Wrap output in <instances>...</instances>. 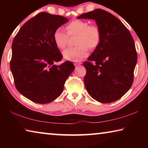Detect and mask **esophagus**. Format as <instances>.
Masks as SVG:
<instances>
[{
    "instance_id": "esophagus-1",
    "label": "esophagus",
    "mask_w": 148,
    "mask_h": 148,
    "mask_svg": "<svg viewBox=\"0 0 148 148\" xmlns=\"http://www.w3.org/2000/svg\"><path fill=\"white\" fill-rule=\"evenodd\" d=\"M82 64L81 62H74V66H78V65H80V64Z\"/></svg>"
}]
</instances>
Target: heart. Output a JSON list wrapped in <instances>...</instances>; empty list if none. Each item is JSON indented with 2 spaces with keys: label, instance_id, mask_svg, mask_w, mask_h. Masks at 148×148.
Wrapping results in <instances>:
<instances>
[{
  "label": "heart",
  "instance_id": "1",
  "mask_svg": "<svg viewBox=\"0 0 148 148\" xmlns=\"http://www.w3.org/2000/svg\"><path fill=\"white\" fill-rule=\"evenodd\" d=\"M66 32L57 29L53 34L56 46L63 49L68 44L69 36L76 35L74 47H69L62 52L64 58L68 61H79L88 56L89 49H95L99 46L101 40V31L97 25H89L83 20H74L66 26Z\"/></svg>",
  "mask_w": 148,
  "mask_h": 148
}]
</instances>
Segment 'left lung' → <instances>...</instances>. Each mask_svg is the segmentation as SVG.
<instances>
[{"label":"left lung","instance_id":"left-lung-1","mask_svg":"<svg viewBox=\"0 0 148 148\" xmlns=\"http://www.w3.org/2000/svg\"><path fill=\"white\" fill-rule=\"evenodd\" d=\"M77 18L95 19L101 31L100 44L83 64L87 91L102 103L116 101L133 83L137 62L133 38L118 18L104 10L96 9Z\"/></svg>","mask_w":148,"mask_h":148}]
</instances>
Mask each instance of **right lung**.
<instances>
[{
  "mask_svg": "<svg viewBox=\"0 0 148 148\" xmlns=\"http://www.w3.org/2000/svg\"><path fill=\"white\" fill-rule=\"evenodd\" d=\"M66 17L40 12L25 23L12 42L10 69L16 89L31 101L47 104L56 99L75 67L71 61L54 65L62 56L54 43V31Z\"/></svg>",
  "mask_w": 148,
  "mask_h": 148,
  "instance_id": "right-lung-1",
  "label": "right lung"
}]
</instances>
